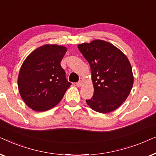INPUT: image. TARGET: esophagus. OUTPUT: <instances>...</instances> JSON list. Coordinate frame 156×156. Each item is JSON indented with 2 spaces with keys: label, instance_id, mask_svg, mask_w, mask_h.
I'll return each mask as SVG.
<instances>
[{
  "label": "esophagus",
  "instance_id": "1",
  "mask_svg": "<svg viewBox=\"0 0 156 156\" xmlns=\"http://www.w3.org/2000/svg\"><path fill=\"white\" fill-rule=\"evenodd\" d=\"M82 81H81V80L79 81L77 83H76V87H80L81 86H82Z\"/></svg>",
  "mask_w": 156,
  "mask_h": 156
}]
</instances>
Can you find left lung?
<instances>
[{
  "label": "left lung",
  "mask_w": 156,
  "mask_h": 156,
  "mask_svg": "<svg viewBox=\"0 0 156 156\" xmlns=\"http://www.w3.org/2000/svg\"><path fill=\"white\" fill-rule=\"evenodd\" d=\"M90 65L94 88L93 97L86 100L95 112H112L129 95L133 84L132 68L126 56L112 44L96 40L78 45Z\"/></svg>",
  "instance_id": "left-lung-1"
}]
</instances>
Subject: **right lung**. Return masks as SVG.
<instances>
[{
    "label": "right lung",
    "mask_w": 156,
    "mask_h": 156,
    "mask_svg": "<svg viewBox=\"0 0 156 156\" xmlns=\"http://www.w3.org/2000/svg\"><path fill=\"white\" fill-rule=\"evenodd\" d=\"M66 52L63 46L45 44L34 50L23 63L18 89L25 103L34 111L54 107L71 85L60 65Z\"/></svg>",
    "instance_id": "obj_1"
}]
</instances>
